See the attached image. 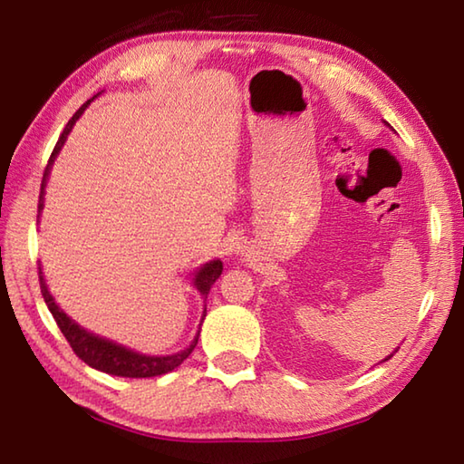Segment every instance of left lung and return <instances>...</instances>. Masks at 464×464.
Wrapping results in <instances>:
<instances>
[{"label":"left lung","mask_w":464,"mask_h":464,"mask_svg":"<svg viewBox=\"0 0 464 464\" xmlns=\"http://www.w3.org/2000/svg\"><path fill=\"white\" fill-rule=\"evenodd\" d=\"M389 359H391V354H389V357H387V359H384V361H389Z\"/></svg>","instance_id":"obj_1"}]
</instances>
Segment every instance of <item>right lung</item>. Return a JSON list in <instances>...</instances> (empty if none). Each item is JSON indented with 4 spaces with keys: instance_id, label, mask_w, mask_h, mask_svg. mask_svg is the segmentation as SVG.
<instances>
[{
    "instance_id": "1",
    "label": "right lung",
    "mask_w": 464,
    "mask_h": 464,
    "mask_svg": "<svg viewBox=\"0 0 464 464\" xmlns=\"http://www.w3.org/2000/svg\"><path fill=\"white\" fill-rule=\"evenodd\" d=\"M92 102V100H90ZM90 102L83 103L80 110L75 111V115L69 120V123L65 125L63 133L59 135V140L53 147V153L49 157L47 167L44 171V179H42V191H39V203H37V211L42 213L44 209V193H45V185H47V177L49 171H52V163L55 161V157L62 150L65 140H67V133L72 131V127L75 125V121L80 120V115L85 111V107L90 105ZM223 273V263L219 259L205 263L203 267L195 273V281L193 285L197 287L203 297L207 299V295H209L211 285L219 279V275ZM39 287H42V295L45 299L47 309L52 311L53 319L57 323L59 331L63 333V337L67 339V343L72 344L73 353L80 357L83 362L90 364V367L107 372V374H115V377H130V379H147V377H157V374H165L173 369L179 367V364L189 357L191 351L195 349L197 341H199V331H201V323L207 314V309L203 311V317L199 323V331H197L195 339L191 341V344L187 349L175 353V354H165V357H150V354H141V353H135L131 349L123 347V344H117L113 341H107L97 337L93 333H87L85 329H82L80 324H77L73 319H69L67 314L57 307L55 299L52 297V293L47 291V285L44 279V273L42 267H39Z\"/></svg>"
}]
</instances>
